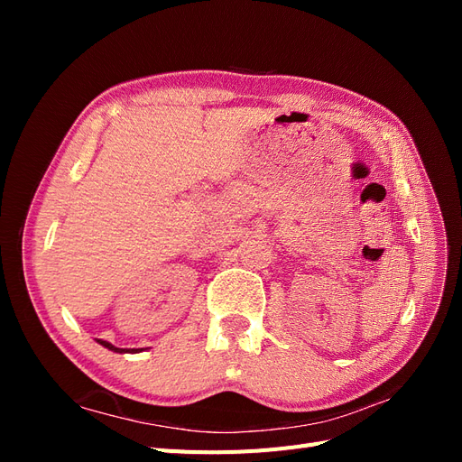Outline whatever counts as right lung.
Segmentation results:
<instances>
[{"instance_id":"add662e5","label":"right lung","mask_w":462,"mask_h":462,"mask_svg":"<svg viewBox=\"0 0 462 462\" xmlns=\"http://www.w3.org/2000/svg\"><path fill=\"white\" fill-rule=\"evenodd\" d=\"M97 343L104 345L106 348H109V351H114V353H136V351H138V348H133V351H127V348H119V346L111 345V343H107V341H102V339H97Z\"/></svg>"}]
</instances>
